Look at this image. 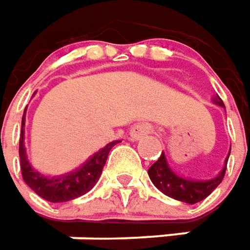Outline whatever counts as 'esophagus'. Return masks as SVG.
Here are the masks:
<instances>
[{"label":"esophagus","instance_id":"34e87169","mask_svg":"<svg viewBox=\"0 0 250 250\" xmlns=\"http://www.w3.org/2000/svg\"><path fill=\"white\" fill-rule=\"evenodd\" d=\"M152 133V125L149 123H137L131 127L130 130V137L131 140H141L142 137Z\"/></svg>","mask_w":250,"mask_h":250}]
</instances>
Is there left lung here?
Masks as SVG:
<instances>
[{
  "instance_id": "1",
  "label": "left lung",
  "mask_w": 250,
  "mask_h": 250,
  "mask_svg": "<svg viewBox=\"0 0 250 250\" xmlns=\"http://www.w3.org/2000/svg\"><path fill=\"white\" fill-rule=\"evenodd\" d=\"M213 102L224 108V104L219 95L213 98ZM228 156H229V152H228ZM228 156L226 158L224 167L221 168V171L217 176L209 178V180H195V178L180 176L178 173H176L167 163L165 152H162L159 159L149 167L148 174H149V178L153 185L159 189L160 192H163L176 201L194 205V203L201 202L205 198H208L223 181L224 174H226V168H227Z\"/></svg>"
}]
</instances>
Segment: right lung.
<instances>
[{
  "instance_id": "add662e5",
  "label": "right lung",
  "mask_w": 250,
  "mask_h": 250,
  "mask_svg": "<svg viewBox=\"0 0 250 250\" xmlns=\"http://www.w3.org/2000/svg\"><path fill=\"white\" fill-rule=\"evenodd\" d=\"M24 125H26V109L22 117V131L19 140V158H21L23 180L36 194L44 198L48 202H67L91 191L94 185L98 183L99 177L102 174L109 152L117 142H109L106 146L91 155L83 165L69 173L54 177L44 176L31 166L30 160L27 158V151L24 146Z\"/></svg>"
}]
</instances>
